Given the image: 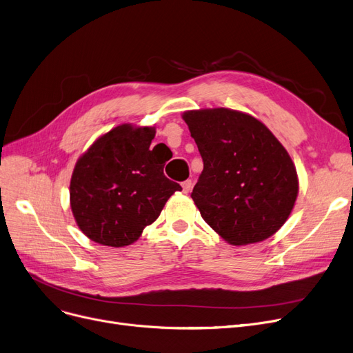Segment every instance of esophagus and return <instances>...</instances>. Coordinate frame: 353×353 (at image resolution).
<instances>
[{"instance_id":"obj_1","label":"esophagus","mask_w":353,"mask_h":353,"mask_svg":"<svg viewBox=\"0 0 353 353\" xmlns=\"http://www.w3.org/2000/svg\"><path fill=\"white\" fill-rule=\"evenodd\" d=\"M181 188H183V193H189L192 189V180H186L181 183Z\"/></svg>"}]
</instances>
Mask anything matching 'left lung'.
Masks as SVG:
<instances>
[{"label": "left lung", "mask_w": 353, "mask_h": 353, "mask_svg": "<svg viewBox=\"0 0 353 353\" xmlns=\"http://www.w3.org/2000/svg\"><path fill=\"white\" fill-rule=\"evenodd\" d=\"M181 118L203 159L192 199L205 222L235 247L272 236L299 194L296 165L277 137L258 118L229 108Z\"/></svg>", "instance_id": "1"}]
</instances>
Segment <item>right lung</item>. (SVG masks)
I'll use <instances>...</instances> for the list:
<instances>
[{
    "mask_svg": "<svg viewBox=\"0 0 353 353\" xmlns=\"http://www.w3.org/2000/svg\"><path fill=\"white\" fill-rule=\"evenodd\" d=\"M156 127L119 124L102 134L78 159L70 179L76 225L97 243L121 248L139 239L174 192L164 164L152 156Z\"/></svg>",
    "mask_w": 353,
    "mask_h": 353,
    "instance_id": "add662e5",
    "label": "right lung"
}]
</instances>
